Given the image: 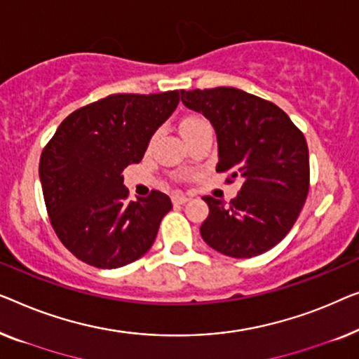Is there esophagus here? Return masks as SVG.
Instances as JSON below:
<instances>
[{
  "label": "esophagus",
  "mask_w": 359,
  "mask_h": 359,
  "mask_svg": "<svg viewBox=\"0 0 359 359\" xmlns=\"http://www.w3.org/2000/svg\"><path fill=\"white\" fill-rule=\"evenodd\" d=\"M187 201H189V196H185V195H172V203L174 205H184V203H187Z\"/></svg>",
  "instance_id": "obj_1"
}]
</instances>
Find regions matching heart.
Returning a JSON list of instances; mask_svg holds the SVG:
<instances>
[{
	"label": "heart",
	"instance_id": "1",
	"mask_svg": "<svg viewBox=\"0 0 359 359\" xmlns=\"http://www.w3.org/2000/svg\"><path fill=\"white\" fill-rule=\"evenodd\" d=\"M203 122H205V120L200 118V117H187V118L182 120V123H180V133H184V131H187L191 127H195V125L203 123Z\"/></svg>",
	"mask_w": 359,
	"mask_h": 359
}]
</instances>
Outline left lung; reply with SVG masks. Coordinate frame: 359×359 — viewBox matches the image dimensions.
<instances>
[{
    "mask_svg": "<svg viewBox=\"0 0 359 359\" xmlns=\"http://www.w3.org/2000/svg\"><path fill=\"white\" fill-rule=\"evenodd\" d=\"M182 102L210 120L218 172L244 184L229 203L206 195L200 234L234 259L270 250L291 231L309 191V149L302 131L269 100L236 88L180 90ZM231 179H228L231 182Z\"/></svg>",
    "mask_w": 359,
    "mask_h": 359,
    "instance_id": "obj_1",
    "label": "left lung"
}]
</instances>
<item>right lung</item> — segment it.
I'll list each match as a JSON object with an SVG mask.
<instances>
[{
    "label": "right lung",
    "mask_w": 359,
    "mask_h": 359,
    "mask_svg": "<svg viewBox=\"0 0 359 359\" xmlns=\"http://www.w3.org/2000/svg\"><path fill=\"white\" fill-rule=\"evenodd\" d=\"M179 94L107 95L69 114L43 148L39 174L50 223L84 264L118 269L153 245L172 203L159 190L128 201L122 172L143 159Z\"/></svg>",
    "instance_id": "add662e5"
}]
</instances>
